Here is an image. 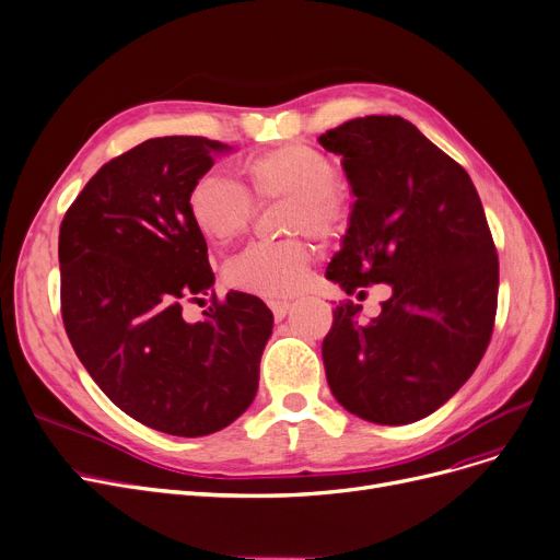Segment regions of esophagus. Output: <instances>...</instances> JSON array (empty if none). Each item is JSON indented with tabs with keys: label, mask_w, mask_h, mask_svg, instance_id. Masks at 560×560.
<instances>
[{
	"label": "esophagus",
	"mask_w": 560,
	"mask_h": 560,
	"mask_svg": "<svg viewBox=\"0 0 560 560\" xmlns=\"http://www.w3.org/2000/svg\"><path fill=\"white\" fill-rule=\"evenodd\" d=\"M267 304H270V308L275 313V320H283L290 311V302H283V300H270Z\"/></svg>",
	"instance_id": "1"
}]
</instances>
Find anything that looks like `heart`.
<instances>
[{
    "label": "heart",
    "instance_id": "obj_1",
    "mask_svg": "<svg viewBox=\"0 0 560 560\" xmlns=\"http://www.w3.org/2000/svg\"><path fill=\"white\" fill-rule=\"evenodd\" d=\"M254 201H285L283 231L329 240L343 231L350 217L346 191L336 180V164L306 143H285L245 164ZM187 212L197 231L212 245H229L254 220V203L237 183L206 174L187 194ZM311 247L304 240L256 242L229 260L226 281L233 288L265 298H285L304 283Z\"/></svg>",
    "mask_w": 560,
    "mask_h": 560
}]
</instances>
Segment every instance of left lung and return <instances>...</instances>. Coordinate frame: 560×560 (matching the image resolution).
Wrapping results in <instances>:
<instances>
[{
    "label": "left lung",
    "mask_w": 560,
    "mask_h": 560,
    "mask_svg": "<svg viewBox=\"0 0 560 560\" xmlns=\"http://www.w3.org/2000/svg\"><path fill=\"white\" fill-rule=\"evenodd\" d=\"M354 194L327 279L352 295L388 283L371 323L340 302L323 340L334 398L363 421L425 419L465 384L492 338L499 258L478 191L453 158L400 116L327 130Z\"/></svg>",
    "instance_id": "1"
}]
</instances>
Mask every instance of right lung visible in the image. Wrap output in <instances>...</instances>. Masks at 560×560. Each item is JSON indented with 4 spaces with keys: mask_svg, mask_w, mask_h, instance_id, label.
Here are the masks:
<instances>
[{
    "mask_svg": "<svg viewBox=\"0 0 560 560\" xmlns=\"http://www.w3.org/2000/svg\"><path fill=\"white\" fill-rule=\"evenodd\" d=\"M231 145L155 137L109 160L59 231L61 315L72 350L135 421L176 436L231 425L258 392L275 315L256 295L212 293L187 194ZM213 295L199 322L185 301Z\"/></svg>",
    "mask_w": 560,
    "mask_h": 560,
    "instance_id": "right-lung-1",
    "label": "right lung"
}]
</instances>
